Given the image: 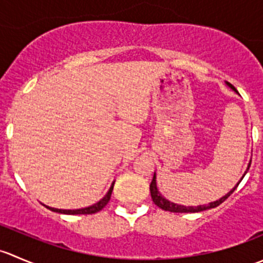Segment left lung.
<instances>
[{"label": "left lung", "instance_id": "obj_1", "mask_svg": "<svg viewBox=\"0 0 263 263\" xmlns=\"http://www.w3.org/2000/svg\"><path fill=\"white\" fill-rule=\"evenodd\" d=\"M227 85L230 87V89L234 90L235 92H238L237 89H235V87L233 86L232 84H229V82H227ZM249 166H251V161H249L248 168H247L246 173H247V172H248ZM246 173L243 174V177L246 176ZM243 177H242V178H240V181H242V179H243ZM240 181L237 183V185H235V187L233 188V190L230 191V192H228L227 195L222 196V197L220 198V200H216V201H214V202H210V203H209V205L183 206V205H177V203H174V202H171V201L166 200L165 197H163V196H161V193L158 191V187H156V176H155V173H154L153 181H151V184H150V193H151V198H153L154 203H155V205L158 206V208L163 209V210H165V211H171V213H200V211L209 210V209L216 208V206H219L220 203L224 202V201L227 200V198L229 197V196L232 195L233 192H234L235 188L238 187V184H239Z\"/></svg>", "mask_w": 263, "mask_h": 263}]
</instances>
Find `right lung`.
Here are the masks:
<instances>
[{"mask_svg": "<svg viewBox=\"0 0 263 263\" xmlns=\"http://www.w3.org/2000/svg\"><path fill=\"white\" fill-rule=\"evenodd\" d=\"M113 187H115V182L112 183V185H110V188H109V191H108L107 195H105L104 197H103L102 200L99 201V202L94 203V205L89 206V208L78 209V210H61V209L49 208V206H46V205H44V206H46L47 209H49V210L54 211V213H58V214H67V215H87V214H95V213H98V211L102 210V209L104 208V206L107 205L108 202H109L110 196H112Z\"/></svg>", "mask_w": 263, "mask_h": 263, "instance_id": "right-lung-1", "label": "right lung"}]
</instances>
